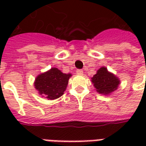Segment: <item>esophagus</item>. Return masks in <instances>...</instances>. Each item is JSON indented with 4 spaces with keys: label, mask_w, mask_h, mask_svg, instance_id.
Here are the masks:
<instances>
[{
    "label": "esophagus",
    "mask_w": 146,
    "mask_h": 146,
    "mask_svg": "<svg viewBox=\"0 0 146 146\" xmlns=\"http://www.w3.org/2000/svg\"><path fill=\"white\" fill-rule=\"evenodd\" d=\"M76 72L78 75H83V73H84V71L82 70H76Z\"/></svg>",
    "instance_id": "esophagus-1"
}]
</instances>
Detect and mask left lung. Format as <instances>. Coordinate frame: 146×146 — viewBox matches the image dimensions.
I'll return each instance as SVG.
<instances>
[{"instance_id":"1","label":"left lung","mask_w":146,"mask_h":146,"mask_svg":"<svg viewBox=\"0 0 146 146\" xmlns=\"http://www.w3.org/2000/svg\"><path fill=\"white\" fill-rule=\"evenodd\" d=\"M92 82L97 92L102 95H110L117 89L119 80L106 67H101L92 78Z\"/></svg>"}]
</instances>
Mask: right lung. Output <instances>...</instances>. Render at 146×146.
I'll return each mask as SVG.
<instances>
[{
    "mask_svg": "<svg viewBox=\"0 0 146 146\" xmlns=\"http://www.w3.org/2000/svg\"><path fill=\"white\" fill-rule=\"evenodd\" d=\"M71 76V73H63L57 68H51L36 76L34 87L42 97L54 100L63 95Z\"/></svg>",
    "mask_w": 146,
    "mask_h": 146,
    "instance_id": "right-lung-1",
    "label": "right lung"
}]
</instances>
